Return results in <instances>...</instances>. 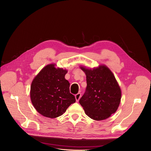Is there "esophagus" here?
I'll use <instances>...</instances> for the list:
<instances>
[{"instance_id": "1", "label": "esophagus", "mask_w": 151, "mask_h": 151, "mask_svg": "<svg viewBox=\"0 0 151 151\" xmlns=\"http://www.w3.org/2000/svg\"><path fill=\"white\" fill-rule=\"evenodd\" d=\"M81 97V94L80 93H78L77 94L76 96H75V98H76V101H78V100H80Z\"/></svg>"}]
</instances>
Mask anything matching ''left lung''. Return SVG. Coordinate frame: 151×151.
Returning <instances> with one entry per match:
<instances>
[{"instance_id":"left-lung-1","label":"left lung","mask_w":151,"mask_h":151,"mask_svg":"<svg viewBox=\"0 0 151 151\" xmlns=\"http://www.w3.org/2000/svg\"><path fill=\"white\" fill-rule=\"evenodd\" d=\"M86 76L87 86L79 103L85 114L95 120L109 118L117 110L122 97L120 88L105 65L94 69L80 66Z\"/></svg>"}]
</instances>
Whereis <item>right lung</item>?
<instances>
[{
	"label": "right lung",
	"instance_id": "add662e5",
	"mask_svg": "<svg viewBox=\"0 0 151 151\" xmlns=\"http://www.w3.org/2000/svg\"><path fill=\"white\" fill-rule=\"evenodd\" d=\"M55 64L45 66L32 80L30 97L34 107L41 115L49 118L62 115L76 102L69 91V83L65 78L68 71L55 68Z\"/></svg>",
	"mask_w": 151,
	"mask_h": 151
}]
</instances>
